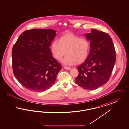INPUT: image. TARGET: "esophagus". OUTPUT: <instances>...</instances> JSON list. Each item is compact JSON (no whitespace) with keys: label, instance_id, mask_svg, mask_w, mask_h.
I'll return each instance as SVG.
<instances>
[{"label":"esophagus","instance_id":"34e87169","mask_svg":"<svg viewBox=\"0 0 129 129\" xmlns=\"http://www.w3.org/2000/svg\"><path fill=\"white\" fill-rule=\"evenodd\" d=\"M64 69H65L66 70H70L71 69V68L69 67H67V66H64Z\"/></svg>","mask_w":129,"mask_h":129}]
</instances>
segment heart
I'll list each match as a JSON object with an SVG mask.
<instances>
[{
  "instance_id": "b5f03b06",
  "label": "heart",
  "mask_w": 129,
  "mask_h": 129,
  "mask_svg": "<svg viewBox=\"0 0 129 129\" xmlns=\"http://www.w3.org/2000/svg\"><path fill=\"white\" fill-rule=\"evenodd\" d=\"M90 42L86 38H81L72 33L62 36L58 41H54L51 45V51L55 58L60 60L62 57L64 64L72 65L85 61L89 54Z\"/></svg>"
}]
</instances>
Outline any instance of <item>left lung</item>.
<instances>
[{
  "label": "left lung",
  "mask_w": 129,
  "mask_h": 129,
  "mask_svg": "<svg viewBox=\"0 0 129 129\" xmlns=\"http://www.w3.org/2000/svg\"><path fill=\"white\" fill-rule=\"evenodd\" d=\"M90 41V53L77 67L79 74L75 83L86 89H95L106 84L114 67L116 53L112 39L107 33L96 29L86 34Z\"/></svg>",
  "instance_id": "8db88e82"
}]
</instances>
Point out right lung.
<instances>
[{
  "mask_svg": "<svg viewBox=\"0 0 129 129\" xmlns=\"http://www.w3.org/2000/svg\"><path fill=\"white\" fill-rule=\"evenodd\" d=\"M55 31L47 29L25 31L12 47L14 75L30 91L43 92L49 89L61 69L49 48L56 35Z\"/></svg>",
  "mask_w": 129,
  "mask_h": 129,
  "instance_id": "add662e5",
  "label": "right lung"
}]
</instances>
